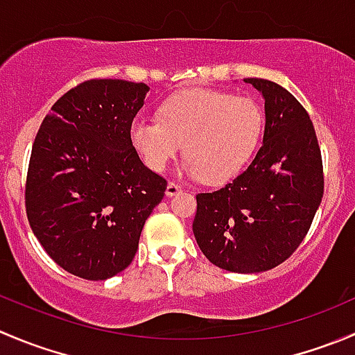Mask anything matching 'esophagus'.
Here are the masks:
<instances>
[{
	"instance_id": "34e87169",
	"label": "esophagus",
	"mask_w": 355,
	"mask_h": 355,
	"mask_svg": "<svg viewBox=\"0 0 355 355\" xmlns=\"http://www.w3.org/2000/svg\"><path fill=\"white\" fill-rule=\"evenodd\" d=\"M178 192H182L180 185L175 184V182H168V185H166V196H175V194H178Z\"/></svg>"
}]
</instances>
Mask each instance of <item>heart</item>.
I'll return each mask as SVG.
<instances>
[{"instance_id":"b5f03b06","label":"heart","mask_w":355,"mask_h":355,"mask_svg":"<svg viewBox=\"0 0 355 355\" xmlns=\"http://www.w3.org/2000/svg\"><path fill=\"white\" fill-rule=\"evenodd\" d=\"M263 114L253 98L216 90H187L168 98L159 118L137 116L130 140L147 168L166 170L180 154L182 173L222 184L236 177L260 140Z\"/></svg>"}]
</instances>
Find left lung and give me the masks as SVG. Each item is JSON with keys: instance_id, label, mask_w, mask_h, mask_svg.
Here are the masks:
<instances>
[{"instance_id": "1", "label": "left lung", "mask_w": 355, "mask_h": 355, "mask_svg": "<svg viewBox=\"0 0 355 355\" xmlns=\"http://www.w3.org/2000/svg\"><path fill=\"white\" fill-rule=\"evenodd\" d=\"M244 81L265 98L263 144L230 184L196 196L192 230L213 265L251 274L274 269L300 246L321 205L324 175L304 105L269 79Z\"/></svg>"}]
</instances>
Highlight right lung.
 Instances as JSON below:
<instances>
[{
	"label": "right lung",
	"mask_w": 355,
	"mask_h": 355,
	"mask_svg": "<svg viewBox=\"0 0 355 355\" xmlns=\"http://www.w3.org/2000/svg\"><path fill=\"white\" fill-rule=\"evenodd\" d=\"M149 86L90 79L62 95L33 144L26 211L51 260L88 281L125 270L166 180L140 161L130 125Z\"/></svg>",
	"instance_id": "right-lung-1"
}]
</instances>
